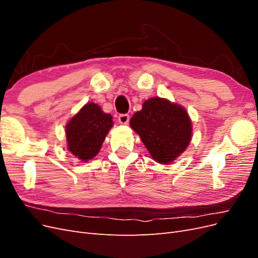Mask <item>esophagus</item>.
I'll return each mask as SVG.
<instances>
[{
	"mask_svg": "<svg viewBox=\"0 0 258 258\" xmlns=\"http://www.w3.org/2000/svg\"><path fill=\"white\" fill-rule=\"evenodd\" d=\"M129 119H130V116L128 114H120L118 116V121L121 124H127L129 122Z\"/></svg>",
	"mask_w": 258,
	"mask_h": 258,
	"instance_id": "obj_1",
	"label": "esophagus"
}]
</instances>
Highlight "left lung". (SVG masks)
Here are the masks:
<instances>
[{"label": "left lung", "instance_id": "obj_1", "mask_svg": "<svg viewBox=\"0 0 258 258\" xmlns=\"http://www.w3.org/2000/svg\"><path fill=\"white\" fill-rule=\"evenodd\" d=\"M130 126L159 163L168 165L188 146L191 121L185 108L161 98L145 101L141 111L131 117Z\"/></svg>", "mask_w": 258, "mask_h": 258}]
</instances>
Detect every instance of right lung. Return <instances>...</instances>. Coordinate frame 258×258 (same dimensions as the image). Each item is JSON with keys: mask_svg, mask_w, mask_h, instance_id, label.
I'll use <instances>...</instances> for the list:
<instances>
[{"mask_svg": "<svg viewBox=\"0 0 258 258\" xmlns=\"http://www.w3.org/2000/svg\"><path fill=\"white\" fill-rule=\"evenodd\" d=\"M112 126L111 114L104 113L96 103H87L67 124L69 151L83 161L92 159Z\"/></svg>", "mask_w": 258, "mask_h": 258, "instance_id": "obj_1", "label": "right lung"}]
</instances>
